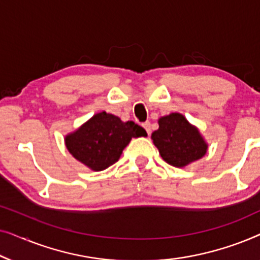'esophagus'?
I'll list each match as a JSON object with an SVG mask.
<instances>
[{
	"label": "esophagus",
	"instance_id": "obj_1",
	"mask_svg": "<svg viewBox=\"0 0 260 260\" xmlns=\"http://www.w3.org/2000/svg\"><path fill=\"white\" fill-rule=\"evenodd\" d=\"M142 126L144 127L145 131H147V134H148V135H150V133H151V130H150V123H149V122H145V123L142 124Z\"/></svg>",
	"mask_w": 260,
	"mask_h": 260
}]
</instances>
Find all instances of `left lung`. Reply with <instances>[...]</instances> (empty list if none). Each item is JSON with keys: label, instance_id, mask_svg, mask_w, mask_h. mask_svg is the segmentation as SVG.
Returning <instances> with one entry per match:
<instances>
[{"label": "left lung", "instance_id": "left-lung-1", "mask_svg": "<svg viewBox=\"0 0 260 260\" xmlns=\"http://www.w3.org/2000/svg\"><path fill=\"white\" fill-rule=\"evenodd\" d=\"M158 125L151 138L162 158L170 166L184 167L201 158L207 151V144L199 130L180 113L162 117Z\"/></svg>", "mask_w": 260, "mask_h": 260}]
</instances>
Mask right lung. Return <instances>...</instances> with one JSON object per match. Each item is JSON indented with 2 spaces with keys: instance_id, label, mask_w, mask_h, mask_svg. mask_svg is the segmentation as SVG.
Masks as SVG:
<instances>
[{
  "instance_id": "1",
  "label": "right lung",
  "mask_w": 260,
  "mask_h": 260,
  "mask_svg": "<svg viewBox=\"0 0 260 260\" xmlns=\"http://www.w3.org/2000/svg\"><path fill=\"white\" fill-rule=\"evenodd\" d=\"M147 136L133 120L124 123L117 116L101 112L66 137V147L78 161L95 172L118 161L133 137Z\"/></svg>"
}]
</instances>
